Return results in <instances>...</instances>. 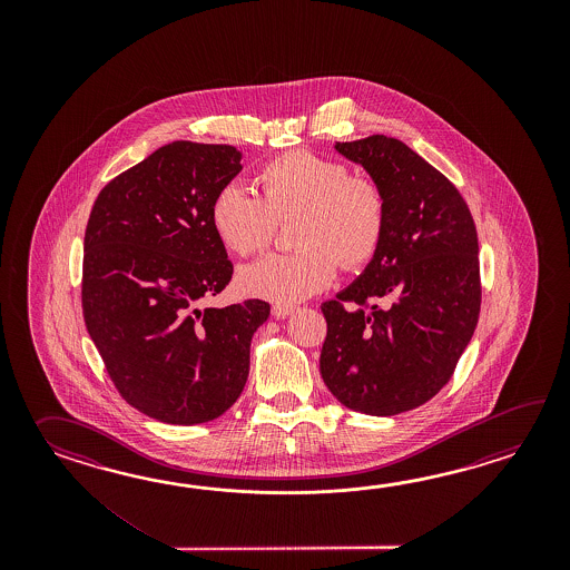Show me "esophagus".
Segmentation results:
<instances>
[{
	"label": "esophagus",
	"mask_w": 570,
	"mask_h": 570,
	"mask_svg": "<svg viewBox=\"0 0 570 570\" xmlns=\"http://www.w3.org/2000/svg\"><path fill=\"white\" fill-rule=\"evenodd\" d=\"M293 312H295L293 305H275V307H273V315H275L277 320H283V317H287V315L293 314Z\"/></svg>",
	"instance_id": "34e87169"
}]
</instances>
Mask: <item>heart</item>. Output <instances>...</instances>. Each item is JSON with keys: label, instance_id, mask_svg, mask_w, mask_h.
I'll list each match as a JSON object with an SVG mask.
<instances>
[{"label": "heart", "instance_id": "obj_1", "mask_svg": "<svg viewBox=\"0 0 570 570\" xmlns=\"http://www.w3.org/2000/svg\"><path fill=\"white\" fill-rule=\"evenodd\" d=\"M258 197L236 185L222 187L209 219L232 255L263 253L275 226L293 224L291 255H268L240 268L246 295L268 302H302L326 289L338 263L346 271L375 258L387 228V195L368 175H352L340 158L291 150L265 163L255 177Z\"/></svg>", "mask_w": 570, "mask_h": 570}]
</instances>
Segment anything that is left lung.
I'll return each mask as SVG.
<instances>
[{"instance_id":"1","label":"left lung","mask_w":570,"mask_h":570,"mask_svg":"<svg viewBox=\"0 0 570 570\" xmlns=\"http://www.w3.org/2000/svg\"><path fill=\"white\" fill-rule=\"evenodd\" d=\"M387 195V228L363 273L322 305L320 373L352 412L397 415L450 381L481 312L479 240L459 189L397 138L336 142Z\"/></svg>"}]
</instances>
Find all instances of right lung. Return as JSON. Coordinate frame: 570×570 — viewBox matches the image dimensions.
<instances>
[{
	"label": "right lung",
	"mask_w": 570,
	"mask_h": 570,
	"mask_svg": "<svg viewBox=\"0 0 570 570\" xmlns=\"http://www.w3.org/2000/svg\"><path fill=\"white\" fill-rule=\"evenodd\" d=\"M228 145L177 140L99 195L83 243V317L121 397L165 424L216 420L240 397L261 299L199 307L232 279L209 207L243 170Z\"/></svg>",
	"instance_id": "right-lung-1"
}]
</instances>
